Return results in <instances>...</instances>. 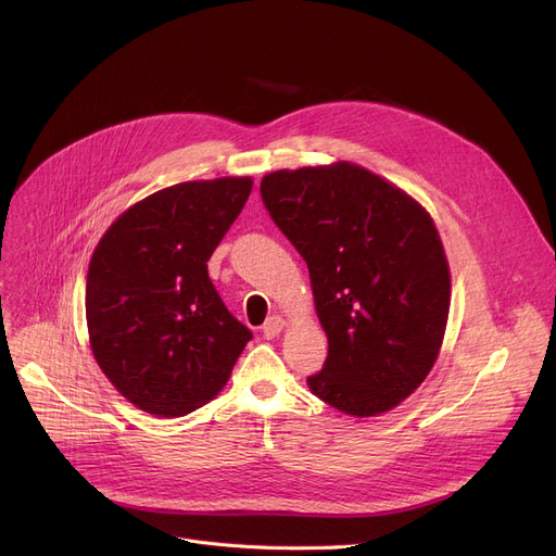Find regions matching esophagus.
Wrapping results in <instances>:
<instances>
[{
	"label": "esophagus",
	"instance_id": "1",
	"mask_svg": "<svg viewBox=\"0 0 556 556\" xmlns=\"http://www.w3.org/2000/svg\"><path fill=\"white\" fill-rule=\"evenodd\" d=\"M283 317H279V315H273V317H268L266 319V325L261 327V331H263V336L266 338H275V336H279L281 333V329H283Z\"/></svg>",
	"mask_w": 556,
	"mask_h": 556
}]
</instances>
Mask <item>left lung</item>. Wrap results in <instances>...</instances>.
I'll list each match as a JSON object with an SVG mask.
<instances>
[{
  "label": "left lung",
  "instance_id": "obj_1",
  "mask_svg": "<svg viewBox=\"0 0 556 556\" xmlns=\"http://www.w3.org/2000/svg\"><path fill=\"white\" fill-rule=\"evenodd\" d=\"M261 200L308 266L329 356L311 392L352 417L410 396L446 331L451 275L428 212L363 166L275 170Z\"/></svg>",
  "mask_w": 556,
  "mask_h": 556
}]
</instances>
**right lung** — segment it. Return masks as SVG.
<instances>
[{
	"mask_svg": "<svg viewBox=\"0 0 556 556\" xmlns=\"http://www.w3.org/2000/svg\"><path fill=\"white\" fill-rule=\"evenodd\" d=\"M250 191V178L162 189L116 218L92 254L85 286L92 352L143 413L185 417L210 403L252 340L207 273Z\"/></svg>",
	"mask_w": 556,
	"mask_h": 556,
	"instance_id": "right-lung-1",
	"label": "right lung"
}]
</instances>
